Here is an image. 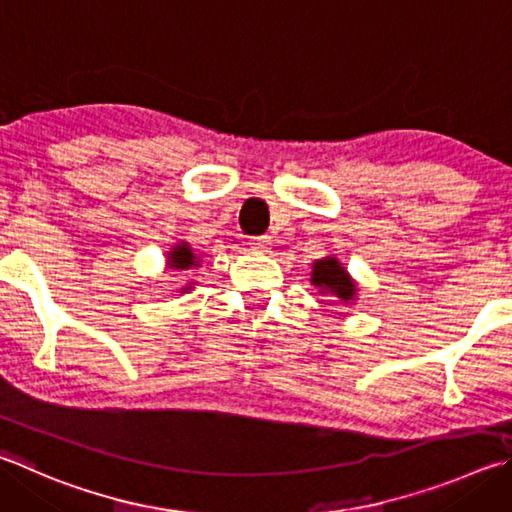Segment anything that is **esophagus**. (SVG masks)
Segmentation results:
<instances>
[{
    "mask_svg": "<svg viewBox=\"0 0 512 512\" xmlns=\"http://www.w3.org/2000/svg\"><path fill=\"white\" fill-rule=\"evenodd\" d=\"M248 248L255 250V253H266V250L271 248V237H253L248 241Z\"/></svg>",
    "mask_w": 512,
    "mask_h": 512,
    "instance_id": "34e87169",
    "label": "esophagus"
}]
</instances>
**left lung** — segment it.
Segmentation results:
<instances>
[{"mask_svg":"<svg viewBox=\"0 0 512 512\" xmlns=\"http://www.w3.org/2000/svg\"><path fill=\"white\" fill-rule=\"evenodd\" d=\"M311 284L318 288L322 297H331L342 304H353L358 300V284L336 255L315 259L311 266Z\"/></svg>","mask_w":512,"mask_h":512,"instance_id":"left-lung-1","label":"left lung"}]
</instances>
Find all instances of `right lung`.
I'll return each mask as SVG.
<instances>
[{"mask_svg":"<svg viewBox=\"0 0 512 512\" xmlns=\"http://www.w3.org/2000/svg\"><path fill=\"white\" fill-rule=\"evenodd\" d=\"M165 264L170 271L181 273V271H190V268L201 266V259L197 255V250H194L188 241H179V244H174L170 250H167ZM192 284L194 282H188V286H183L181 293L192 291Z\"/></svg>","mask_w":512,"mask_h":512,"instance_id":"obj_1","label":"right lung"}]
</instances>
